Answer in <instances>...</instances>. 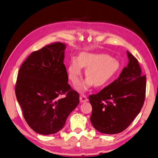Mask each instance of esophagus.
Listing matches in <instances>:
<instances>
[{
    "label": "esophagus",
    "mask_w": 158,
    "mask_h": 158,
    "mask_svg": "<svg viewBox=\"0 0 158 158\" xmlns=\"http://www.w3.org/2000/svg\"><path fill=\"white\" fill-rule=\"evenodd\" d=\"M79 100L81 103H85L88 102V99L87 98V97L84 94H81L80 98H79Z\"/></svg>",
    "instance_id": "1"
}]
</instances>
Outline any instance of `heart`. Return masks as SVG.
<instances>
[{
  "label": "heart",
  "mask_w": 158,
  "mask_h": 158,
  "mask_svg": "<svg viewBox=\"0 0 158 158\" xmlns=\"http://www.w3.org/2000/svg\"><path fill=\"white\" fill-rule=\"evenodd\" d=\"M83 67H86L87 79L77 89L84 91L93 84L95 87H102L118 73L121 64L118 60L103 53L83 52L77 58H72L67 68L68 77L73 83L77 84L80 79Z\"/></svg>",
  "instance_id": "heart-1"
}]
</instances>
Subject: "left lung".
<instances>
[{"label":"left lung","instance_id":"obj_1","mask_svg":"<svg viewBox=\"0 0 158 158\" xmlns=\"http://www.w3.org/2000/svg\"><path fill=\"white\" fill-rule=\"evenodd\" d=\"M129 62L118 79L96 95L89 97L92 106L90 121L105 134H116L128 127L143 107L146 76L138 60L127 51Z\"/></svg>","mask_w":158,"mask_h":158}]
</instances>
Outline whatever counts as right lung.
<instances>
[{"label": "right lung", "instance_id": "add662e5", "mask_svg": "<svg viewBox=\"0 0 158 158\" xmlns=\"http://www.w3.org/2000/svg\"><path fill=\"white\" fill-rule=\"evenodd\" d=\"M65 48L55 43L34 51L18 73L16 97L27 123L39 134L59 131L79 103V94L68 84L63 63ZM63 94L66 96L60 99Z\"/></svg>", "mask_w": 158, "mask_h": 158}]
</instances>
